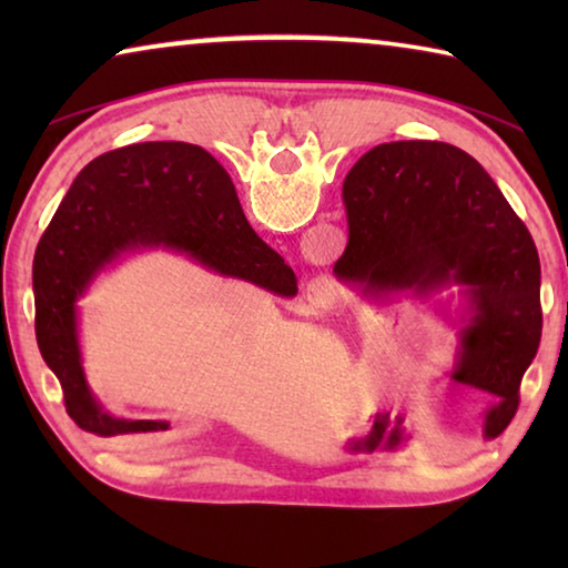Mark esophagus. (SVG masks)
I'll return each mask as SVG.
<instances>
[{
	"mask_svg": "<svg viewBox=\"0 0 568 568\" xmlns=\"http://www.w3.org/2000/svg\"><path fill=\"white\" fill-rule=\"evenodd\" d=\"M305 297L318 311H333L341 303V285L333 275H315L307 281Z\"/></svg>",
	"mask_w": 568,
	"mask_h": 568,
	"instance_id": "34e87169",
	"label": "esophagus"
}]
</instances>
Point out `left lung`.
Here are the masks:
<instances>
[{
  "mask_svg": "<svg viewBox=\"0 0 568 568\" xmlns=\"http://www.w3.org/2000/svg\"><path fill=\"white\" fill-rule=\"evenodd\" d=\"M343 205L341 281L373 293L468 287L474 318L454 378L496 398L486 436L504 434L544 325L541 263L504 192L468 152L413 140L365 152L343 182Z\"/></svg>",
  "mask_w": 568,
  "mask_h": 568,
  "instance_id": "1",
  "label": "left lung"
}]
</instances>
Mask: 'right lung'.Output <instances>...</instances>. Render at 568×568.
I'll return each mask as SVG.
<instances>
[{"instance_id": "obj_1", "label": "right lung", "mask_w": 568, "mask_h": 568, "mask_svg": "<svg viewBox=\"0 0 568 568\" xmlns=\"http://www.w3.org/2000/svg\"><path fill=\"white\" fill-rule=\"evenodd\" d=\"M140 245L185 250L223 275L295 295L297 283L245 220L235 185L207 150L187 142H142L92 160L57 207L32 265L34 331L44 363L62 383L77 426L98 436L165 430L160 420L114 418L84 383L74 301L92 275Z\"/></svg>"}]
</instances>
